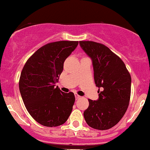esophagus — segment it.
<instances>
[{"label":"esophagus","mask_w":150,"mask_h":150,"mask_svg":"<svg viewBox=\"0 0 150 150\" xmlns=\"http://www.w3.org/2000/svg\"><path fill=\"white\" fill-rule=\"evenodd\" d=\"M75 98H76V99H78V98H80L81 97V96L78 95V93H75Z\"/></svg>","instance_id":"34e87169"}]
</instances>
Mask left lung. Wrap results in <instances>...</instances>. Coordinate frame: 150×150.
Segmentation results:
<instances>
[{"label": "left lung", "instance_id": "obj_1", "mask_svg": "<svg viewBox=\"0 0 150 150\" xmlns=\"http://www.w3.org/2000/svg\"><path fill=\"white\" fill-rule=\"evenodd\" d=\"M80 45L92 59L96 86L103 88L98 90V100L88 99L85 120L92 128L107 130L119 122L128 108L130 73L122 59L105 45L93 41H80Z\"/></svg>", "mask_w": 150, "mask_h": 150}]
</instances>
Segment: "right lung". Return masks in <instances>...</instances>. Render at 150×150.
<instances>
[{
	"instance_id": "1",
	"label": "right lung",
	"mask_w": 150,
	"mask_h": 150,
	"mask_svg": "<svg viewBox=\"0 0 150 150\" xmlns=\"http://www.w3.org/2000/svg\"><path fill=\"white\" fill-rule=\"evenodd\" d=\"M78 45V41L47 44L30 57L21 71L18 86L23 103L31 117L45 127L62 125L72 112L74 93H63L54 84Z\"/></svg>"
}]
</instances>
